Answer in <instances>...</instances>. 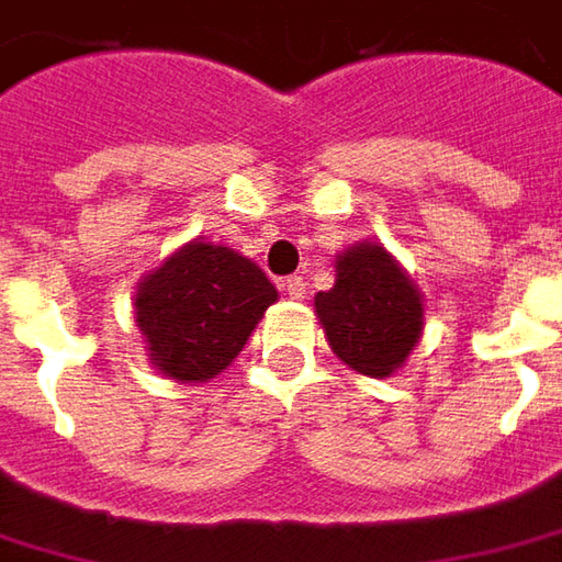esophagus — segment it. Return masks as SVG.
<instances>
[{
    "mask_svg": "<svg viewBox=\"0 0 562 562\" xmlns=\"http://www.w3.org/2000/svg\"><path fill=\"white\" fill-rule=\"evenodd\" d=\"M282 289H285L289 299L295 301H301L307 295V282H304V277H289V280H282Z\"/></svg>",
    "mask_w": 562,
    "mask_h": 562,
    "instance_id": "obj_1",
    "label": "esophagus"
}]
</instances>
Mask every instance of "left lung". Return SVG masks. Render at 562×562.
<instances>
[{"label":"left lung","instance_id":"8db88e82","mask_svg":"<svg viewBox=\"0 0 562 562\" xmlns=\"http://www.w3.org/2000/svg\"><path fill=\"white\" fill-rule=\"evenodd\" d=\"M314 307L333 351L373 379L397 370L423 329L419 292L382 245L348 248L336 263V285L319 292Z\"/></svg>","mask_w":562,"mask_h":562}]
</instances>
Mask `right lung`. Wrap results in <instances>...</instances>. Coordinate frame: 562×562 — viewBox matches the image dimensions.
<instances>
[{
  "mask_svg": "<svg viewBox=\"0 0 562 562\" xmlns=\"http://www.w3.org/2000/svg\"><path fill=\"white\" fill-rule=\"evenodd\" d=\"M277 301L273 282L233 248L192 243L139 282L136 323L151 360L180 382H207L236 358Z\"/></svg>",
  "mask_w": 562,
  "mask_h": 562,
  "instance_id": "right-lung-1",
  "label": "right lung"
}]
</instances>
